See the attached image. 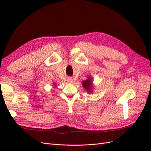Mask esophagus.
Listing matches in <instances>:
<instances>
[{
	"label": "esophagus",
	"mask_w": 151,
	"mask_h": 151,
	"mask_svg": "<svg viewBox=\"0 0 151 151\" xmlns=\"http://www.w3.org/2000/svg\"><path fill=\"white\" fill-rule=\"evenodd\" d=\"M67 82H68V83H72V79H68Z\"/></svg>",
	"instance_id": "1"
}]
</instances>
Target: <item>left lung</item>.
<instances>
[{"mask_svg": "<svg viewBox=\"0 0 151 151\" xmlns=\"http://www.w3.org/2000/svg\"><path fill=\"white\" fill-rule=\"evenodd\" d=\"M91 82H92V79H91L90 77H88V79L83 82V87L87 91H88L89 93L91 92Z\"/></svg>", "mask_w": 151, "mask_h": 151, "instance_id": "8db88e82", "label": "left lung"}]
</instances>
